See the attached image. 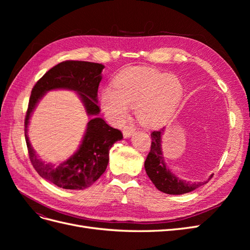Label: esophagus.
<instances>
[{
	"label": "esophagus",
	"instance_id": "obj_1",
	"mask_svg": "<svg viewBox=\"0 0 250 250\" xmlns=\"http://www.w3.org/2000/svg\"><path fill=\"white\" fill-rule=\"evenodd\" d=\"M135 129H137V128H135L133 125H126L123 128V135L125 138H129L133 134Z\"/></svg>",
	"mask_w": 250,
	"mask_h": 250
}]
</instances>
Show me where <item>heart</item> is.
<instances>
[{"instance_id":"1","label":"heart","mask_w":250,"mask_h":250,"mask_svg":"<svg viewBox=\"0 0 250 250\" xmlns=\"http://www.w3.org/2000/svg\"><path fill=\"white\" fill-rule=\"evenodd\" d=\"M111 87L103 89L101 105L115 122H123L128 107H134L135 117L149 127L168 122L184 94V86L175 75L151 69L129 67L121 72Z\"/></svg>"}]
</instances>
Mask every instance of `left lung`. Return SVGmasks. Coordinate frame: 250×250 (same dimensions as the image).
<instances>
[{
	"label": "left lung",
	"instance_id": "1",
	"mask_svg": "<svg viewBox=\"0 0 250 250\" xmlns=\"http://www.w3.org/2000/svg\"><path fill=\"white\" fill-rule=\"evenodd\" d=\"M164 129H158L151 132V147L150 152L147 155L145 161V169L147 175L154 184L157 190H160L166 194L170 195H180L188 193L195 188L201 187L207 184L208 181L213 177L209 176L208 180H204L202 183H190L176 177L173 173L167 168V165L165 164V158L162 153V133Z\"/></svg>",
	"mask_w": 250,
	"mask_h": 250
}]
</instances>
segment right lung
<instances>
[{
    "instance_id": "add662e5",
    "label": "right lung",
    "mask_w": 250,
    "mask_h": 250,
    "mask_svg": "<svg viewBox=\"0 0 250 250\" xmlns=\"http://www.w3.org/2000/svg\"><path fill=\"white\" fill-rule=\"evenodd\" d=\"M103 69L104 65L100 63L65 60L53 66L32 88L25 118V139L29 158L42 178L59 188L83 190L92 186L106 170L109 149L117 141L123 139V134L106 124L103 119L96 117L87 123L85 135L77 152L70 160L54 166L41 161L31 147L27 135L30 116L44 93L55 88L76 90L88 115H98L100 108L97 105V95Z\"/></svg>"
}]
</instances>
